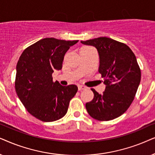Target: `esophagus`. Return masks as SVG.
I'll return each mask as SVG.
<instances>
[{"label":"esophagus","instance_id":"obj_1","mask_svg":"<svg viewBox=\"0 0 155 155\" xmlns=\"http://www.w3.org/2000/svg\"><path fill=\"white\" fill-rule=\"evenodd\" d=\"M78 88H79V91H81V90H84L86 89V87H85L84 86H82V85H79L78 86Z\"/></svg>","mask_w":155,"mask_h":155}]
</instances>
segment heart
<instances>
[{"label":"heart","mask_w":155,"mask_h":155,"mask_svg":"<svg viewBox=\"0 0 155 155\" xmlns=\"http://www.w3.org/2000/svg\"><path fill=\"white\" fill-rule=\"evenodd\" d=\"M87 47H84V48H87Z\"/></svg>","instance_id":"obj_1"}]
</instances>
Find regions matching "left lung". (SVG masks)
Listing matches in <instances>:
<instances>
[{
    "label": "left lung",
    "mask_w": 155,
    "mask_h": 155,
    "mask_svg": "<svg viewBox=\"0 0 155 155\" xmlns=\"http://www.w3.org/2000/svg\"><path fill=\"white\" fill-rule=\"evenodd\" d=\"M81 42L94 46L98 50V72L106 86L103 94L91 88L94 99L86 104L88 114L100 121L120 116L133 101L141 79L135 54L127 45L106 37Z\"/></svg>",
    "instance_id": "obj_1"
}]
</instances>
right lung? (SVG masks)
<instances>
[{
	"label": "right lung",
	"mask_w": 155,
	"mask_h": 155,
	"mask_svg": "<svg viewBox=\"0 0 155 155\" xmlns=\"http://www.w3.org/2000/svg\"><path fill=\"white\" fill-rule=\"evenodd\" d=\"M78 41L42 39L20 55L16 67L15 91L28 113L43 122L64 116L77 92L76 85L64 86L54 82L52 73L61 69L66 52Z\"/></svg>",
	"instance_id": "obj_1"
}]
</instances>
